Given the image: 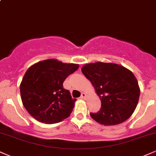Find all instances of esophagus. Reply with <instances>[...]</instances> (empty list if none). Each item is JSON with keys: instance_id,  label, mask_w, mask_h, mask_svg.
Here are the masks:
<instances>
[{"instance_id": "obj_1", "label": "esophagus", "mask_w": 156, "mask_h": 156, "mask_svg": "<svg viewBox=\"0 0 156 156\" xmlns=\"http://www.w3.org/2000/svg\"><path fill=\"white\" fill-rule=\"evenodd\" d=\"M80 98L81 99H86V94L85 93H82L81 96H80Z\"/></svg>"}]
</instances>
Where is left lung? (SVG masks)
I'll list each match as a JSON object with an SVG mask.
<instances>
[{"instance_id":"8db88e82","label":"left lung","mask_w":156,"mask_h":156,"mask_svg":"<svg viewBox=\"0 0 156 156\" xmlns=\"http://www.w3.org/2000/svg\"><path fill=\"white\" fill-rule=\"evenodd\" d=\"M83 74L91 81L101 100V109L90 115L97 123L113 126L131 117L138 104L140 89L131 70L115 63L84 65Z\"/></svg>"}]
</instances>
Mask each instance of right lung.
I'll use <instances>...</instances> for the list:
<instances>
[{"label":"right lung","instance_id":"obj_1","mask_svg":"<svg viewBox=\"0 0 156 156\" xmlns=\"http://www.w3.org/2000/svg\"><path fill=\"white\" fill-rule=\"evenodd\" d=\"M78 67V64L49 59L28 68L20 83V94L22 104L31 116L48 124L70 116L76 99L64 89L63 82Z\"/></svg>","mask_w":156,"mask_h":156}]
</instances>
